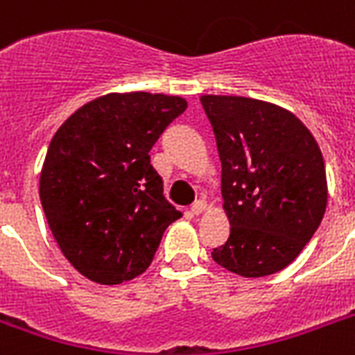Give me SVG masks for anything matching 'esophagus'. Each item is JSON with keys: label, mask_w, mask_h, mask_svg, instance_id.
Segmentation results:
<instances>
[{"label": "esophagus", "mask_w": 355, "mask_h": 355, "mask_svg": "<svg viewBox=\"0 0 355 355\" xmlns=\"http://www.w3.org/2000/svg\"><path fill=\"white\" fill-rule=\"evenodd\" d=\"M205 210H207V205H205L202 201L193 202V205H191V208H189V212L193 214V216H199V214H202Z\"/></svg>", "instance_id": "esophagus-1"}]
</instances>
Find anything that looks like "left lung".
Returning <instances> with one entry per match:
<instances>
[{
    "label": "left lung",
    "instance_id": "left-lung-1",
    "mask_svg": "<svg viewBox=\"0 0 355 355\" xmlns=\"http://www.w3.org/2000/svg\"><path fill=\"white\" fill-rule=\"evenodd\" d=\"M221 159L231 234L212 259L242 277L286 268L320 225L328 184L324 158L304 123L279 105L243 96H202Z\"/></svg>",
    "mask_w": 355,
    "mask_h": 355
}]
</instances>
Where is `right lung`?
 <instances>
[{"mask_svg":"<svg viewBox=\"0 0 355 355\" xmlns=\"http://www.w3.org/2000/svg\"><path fill=\"white\" fill-rule=\"evenodd\" d=\"M186 107L180 96L112 93L80 107L53 135L40 202L63 255L87 279L119 285L143 274L182 216L166 201L148 150Z\"/></svg>","mask_w":355,"mask_h":355,"instance_id":"right-lung-1","label":"right lung"}]
</instances>
